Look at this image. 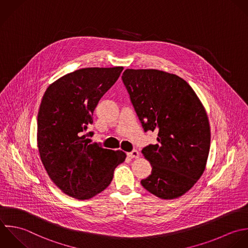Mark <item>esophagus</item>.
<instances>
[{
    "label": "esophagus",
    "instance_id": "esophagus-1",
    "mask_svg": "<svg viewBox=\"0 0 248 248\" xmlns=\"http://www.w3.org/2000/svg\"><path fill=\"white\" fill-rule=\"evenodd\" d=\"M127 155L130 158H137V157H139V152L137 150H133L130 153H127Z\"/></svg>",
    "mask_w": 248,
    "mask_h": 248
}]
</instances>
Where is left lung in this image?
<instances>
[{"label":"left lung","mask_w":248,"mask_h":248,"mask_svg":"<svg viewBox=\"0 0 248 248\" xmlns=\"http://www.w3.org/2000/svg\"><path fill=\"white\" fill-rule=\"evenodd\" d=\"M144 131L157 133L142 154L153 167L141 185L161 199L187 192L204 173L211 145L205 108L181 77L157 69H125L122 76Z\"/></svg>","instance_id":"obj_1"}]
</instances>
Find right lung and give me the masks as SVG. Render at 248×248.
I'll list each match as a JSON object with an SVG mask.
<instances>
[{
	"label": "right lung",
	"instance_id": "obj_1",
	"mask_svg": "<svg viewBox=\"0 0 248 248\" xmlns=\"http://www.w3.org/2000/svg\"><path fill=\"white\" fill-rule=\"evenodd\" d=\"M123 69L81 68L61 77L44 93L37 115L38 152L50 179L68 196L86 200L100 193L126 157L123 151L90 144L93 131L86 132L99 99Z\"/></svg>",
	"mask_w": 248,
	"mask_h": 248
}]
</instances>
